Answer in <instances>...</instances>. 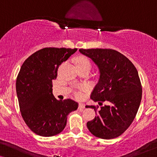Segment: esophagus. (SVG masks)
<instances>
[{"label": "esophagus", "instance_id": "1", "mask_svg": "<svg viewBox=\"0 0 157 157\" xmlns=\"http://www.w3.org/2000/svg\"><path fill=\"white\" fill-rule=\"evenodd\" d=\"M78 109H85V104H82V103H80L78 104Z\"/></svg>", "mask_w": 157, "mask_h": 157}]
</instances>
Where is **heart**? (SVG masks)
Listing matches in <instances>:
<instances>
[{
  "instance_id": "1",
  "label": "heart",
  "mask_w": 157,
  "mask_h": 157,
  "mask_svg": "<svg viewBox=\"0 0 157 157\" xmlns=\"http://www.w3.org/2000/svg\"><path fill=\"white\" fill-rule=\"evenodd\" d=\"M77 66H89L91 68V63L89 60L86 57H79L77 59L76 61Z\"/></svg>"
}]
</instances>
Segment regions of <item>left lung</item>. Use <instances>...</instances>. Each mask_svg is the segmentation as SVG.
Returning a JSON list of instances; mask_svg holds the SVG:
<instances>
[{
  "label": "left lung",
  "mask_w": 157,
  "mask_h": 157,
  "mask_svg": "<svg viewBox=\"0 0 157 157\" xmlns=\"http://www.w3.org/2000/svg\"><path fill=\"white\" fill-rule=\"evenodd\" d=\"M97 66L99 78L92 91L91 98L98 104H108L97 111L87 122L92 134L103 139H111L121 135L134 121L140 106L142 95L138 71L125 56L112 49H79Z\"/></svg>",
  "instance_id": "8db88e82"
}]
</instances>
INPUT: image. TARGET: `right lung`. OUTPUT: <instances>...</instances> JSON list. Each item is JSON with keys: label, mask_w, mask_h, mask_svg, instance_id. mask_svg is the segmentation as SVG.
<instances>
[{"label": "right lung", "mask_w": 157, "mask_h": 157, "mask_svg": "<svg viewBox=\"0 0 157 157\" xmlns=\"http://www.w3.org/2000/svg\"><path fill=\"white\" fill-rule=\"evenodd\" d=\"M77 48H44L28 58L16 79V94L23 120L32 132L53 136L64 129L67 117L78 104L67 98L58 100L53 94L52 81L59 66Z\"/></svg>", "instance_id": "obj_1"}]
</instances>
